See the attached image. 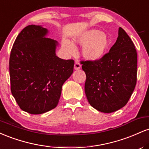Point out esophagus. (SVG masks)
Here are the masks:
<instances>
[{"instance_id":"1","label":"esophagus","mask_w":149,"mask_h":149,"mask_svg":"<svg viewBox=\"0 0 149 149\" xmlns=\"http://www.w3.org/2000/svg\"><path fill=\"white\" fill-rule=\"evenodd\" d=\"M80 68H81V65L80 64V63L78 62V61H76V62H75V64H74V69L78 70V69H80Z\"/></svg>"}]
</instances>
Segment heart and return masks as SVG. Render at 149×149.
I'll return each instance as SVG.
<instances>
[{"instance_id": "b5f03b06", "label": "heart", "mask_w": 149, "mask_h": 149, "mask_svg": "<svg viewBox=\"0 0 149 149\" xmlns=\"http://www.w3.org/2000/svg\"><path fill=\"white\" fill-rule=\"evenodd\" d=\"M83 45L81 54L88 61H97L102 59L110 45V40L106 34L99 30H87L77 34L72 38V43L67 40H63L62 47L69 54L74 53L72 45Z\"/></svg>"}]
</instances>
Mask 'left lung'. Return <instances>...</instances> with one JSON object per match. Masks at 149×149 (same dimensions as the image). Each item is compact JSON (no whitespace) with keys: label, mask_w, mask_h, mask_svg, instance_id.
I'll list each match as a JSON object with an SVG mask.
<instances>
[{"label":"left lung","mask_w":149,"mask_h":149,"mask_svg":"<svg viewBox=\"0 0 149 149\" xmlns=\"http://www.w3.org/2000/svg\"><path fill=\"white\" fill-rule=\"evenodd\" d=\"M86 74L85 92L97 111L112 113L125 106L136 83L137 54L130 38L121 27L109 53L97 61H82Z\"/></svg>","instance_id":"obj_1"}]
</instances>
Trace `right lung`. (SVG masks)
I'll return each mask as SVG.
<instances>
[{
	"label": "right lung",
	"instance_id": "add662e5",
	"mask_svg": "<svg viewBox=\"0 0 149 149\" xmlns=\"http://www.w3.org/2000/svg\"><path fill=\"white\" fill-rule=\"evenodd\" d=\"M39 25H29L20 32L10 57L11 92L22 110L41 114L57 106L61 88L73 71L74 61L56 55L57 40Z\"/></svg>",
	"mask_w": 149,
	"mask_h": 149
}]
</instances>
